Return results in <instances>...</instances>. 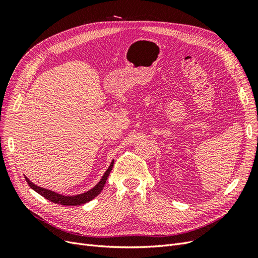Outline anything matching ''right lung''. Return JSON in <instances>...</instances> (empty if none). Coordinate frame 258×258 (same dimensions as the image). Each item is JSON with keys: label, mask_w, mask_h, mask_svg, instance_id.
Wrapping results in <instances>:
<instances>
[{"label": "right lung", "mask_w": 258, "mask_h": 258, "mask_svg": "<svg viewBox=\"0 0 258 258\" xmlns=\"http://www.w3.org/2000/svg\"><path fill=\"white\" fill-rule=\"evenodd\" d=\"M113 163H114V160L112 161L110 167H108L107 170L105 171V173L103 174L102 178L100 179V182L95 187H93V188L89 189L86 192L75 195V196H63V195H60V194H57L52 190L43 188V187H40V186L33 184L27 176H25V177H26V181L28 182L31 188L35 190L37 194H40L41 196H43L44 198L53 202V204H58V205H62V206H81L84 204H87V202H89L90 200L97 197L98 195L101 192V190L103 189L106 179L112 171Z\"/></svg>", "instance_id": "right-lung-1"}]
</instances>
